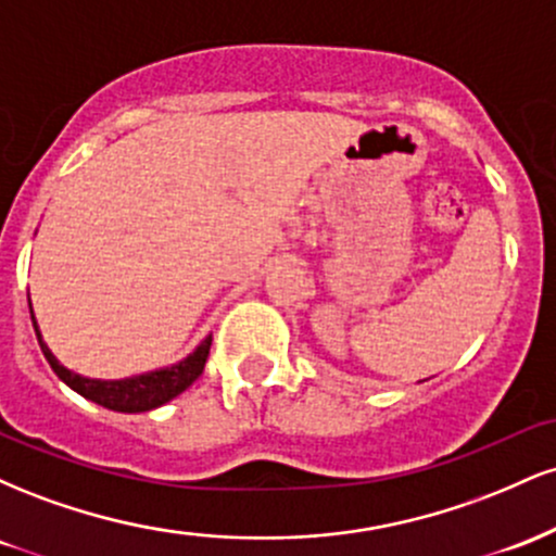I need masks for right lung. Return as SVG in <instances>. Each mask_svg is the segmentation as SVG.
Listing matches in <instances>:
<instances>
[{"label": "right lung", "mask_w": 556, "mask_h": 556, "mask_svg": "<svg viewBox=\"0 0 556 556\" xmlns=\"http://www.w3.org/2000/svg\"><path fill=\"white\" fill-rule=\"evenodd\" d=\"M30 321H34L38 344H41V353L43 358L49 361V366H52V371L60 376L73 392H78L80 397L117 413H146L154 410V407H162L164 402L175 400L177 394H182L185 389L203 374V366H206L208 358V348H212V334H208L203 337L193 353L185 355L182 361L172 363V366L154 368V371L136 376H125V379H91V376L70 371V368H65L56 361V355L49 350V344L43 342L41 329H38L34 305H30Z\"/></svg>", "instance_id": "1"}]
</instances>
